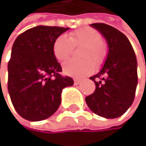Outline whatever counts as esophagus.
<instances>
[{
	"label": "esophagus",
	"instance_id": "34e87169",
	"mask_svg": "<svg viewBox=\"0 0 146 146\" xmlns=\"http://www.w3.org/2000/svg\"><path fill=\"white\" fill-rule=\"evenodd\" d=\"M80 83V80H78V79H74V85H79Z\"/></svg>",
	"mask_w": 146,
	"mask_h": 146
}]
</instances>
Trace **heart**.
I'll use <instances>...</instances> for the list:
<instances>
[{"label": "heart", "mask_w": 146, "mask_h": 146, "mask_svg": "<svg viewBox=\"0 0 146 146\" xmlns=\"http://www.w3.org/2000/svg\"><path fill=\"white\" fill-rule=\"evenodd\" d=\"M102 35L91 28H81L69 34L58 36L53 43L52 52L58 61L66 60L72 52V48L83 45L80 56L82 59H69L63 65L64 74L72 77H83L94 72V64L101 63L104 58Z\"/></svg>", "instance_id": "obj_1"}]
</instances>
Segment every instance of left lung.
Masks as SVG:
<instances>
[{"label":"left lung","instance_id":"left-lung-1","mask_svg":"<svg viewBox=\"0 0 146 146\" xmlns=\"http://www.w3.org/2000/svg\"><path fill=\"white\" fill-rule=\"evenodd\" d=\"M108 44L105 63L94 81V92L86 97L88 108L105 118H116L131 106L137 85V62L131 44L127 36L105 23H92ZM98 79V80H96Z\"/></svg>","mask_w":146,"mask_h":146}]
</instances>
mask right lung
Wrapping results in <instances>:
<instances>
[{
    "label": "right lung",
    "instance_id": "add662e5",
    "mask_svg": "<svg viewBox=\"0 0 146 146\" xmlns=\"http://www.w3.org/2000/svg\"><path fill=\"white\" fill-rule=\"evenodd\" d=\"M69 28L39 25L14 42L8 64V89L14 108L24 119L36 122L52 115L61 103L62 90L74 85L52 52L55 39Z\"/></svg>",
    "mask_w": 146,
    "mask_h": 146
}]
</instances>
